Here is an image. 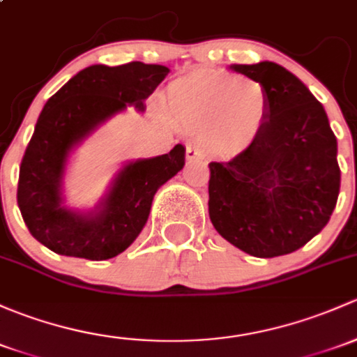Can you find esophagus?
Segmentation results:
<instances>
[{
  "instance_id": "34e87169",
  "label": "esophagus",
  "mask_w": 357,
  "mask_h": 357,
  "mask_svg": "<svg viewBox=\"0 0 357 357\" xmlns=\"http://www.w3.org/2000/svg\"><path fill=\"white\" fill-rule=\"evenodd\" d=\"M205 157H207V152H205V145L202 142H190L186 145V159L190 162H193V160H204Z\"/></svg>"
}]
</instances>
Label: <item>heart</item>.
Instances as JSON below:
<instances>
[{"label":"heart","instance_id":"1","mask_svg":"<svg viewBox=\"0 0 357 357\" xmlns=\"http://www.w3.org/2000/svg\"><path fill=\"white\" fill-rule=\"evenodd\" d=\"M167 104L197 125H212L220 144L231 150L251 147L268 118L264 85L219 70L195 71L172 82Z\"/></svg>","mask_w":357,"mask_h":357}]
</instances>
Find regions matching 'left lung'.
<instances>
[{"label": "left lung", "mask_w": 357, "mask_h": 357, "mask_svg": "<svg viewBox=\"0 0 357 357\" xmlns=\"http://www.w3.org/2000/svg\"><path fill=\"white\" fill-rule=\"evenodd\" d=\"M264 85L268 118L251 147L210 162L208 215L251 257L292 253L330 220L340 190L337 138L324 106L296 75L272 61L231 65Z\"/></svg>", "instance_id": "1"}]
</instances>
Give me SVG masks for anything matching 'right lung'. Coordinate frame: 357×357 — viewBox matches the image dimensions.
<instances>
[{
  "label": "right lung",
  "instance_id": "right-lung-1",
  "mask_svg": "<svg viewBox=\"0 0 357 357\" xmlns=\"http://www.w3.org/2000/svg\"><path fill=\"white\" fill-rule=\"evenodd\" d=\"M167 73V66L142 61L92 65L47 100L22 159L17 190L18 208L37 241L65 257L109 260L137 239L153 195L185 166L181 144L164 155L125 164L90 212L63 205V176L71 150L128 106L145 111V99Z\"/></svg>",
  "mask_w": 357,
  "mask_h": 357
}]
</instances>
